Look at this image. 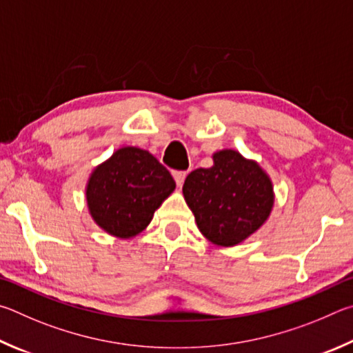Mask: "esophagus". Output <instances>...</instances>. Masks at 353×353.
Masks as SVG:
<instances>
[{"mask_svg": "<svg viewBox=\"0 0 353 353\" xmlns=\"http://www.w3.org/2000/svg\"><path fill=\"white\" fill-rule=\"evenodd\" d=\"M186 175H188L186 172H173V178H175V181H176V184H178V188H181V186H183L184 180H186Z\"/></svg>", "mask_w": 353, "mask_h": 353, "instance_id": "esophagus-1", "label": "esophagus"}]
</instances>
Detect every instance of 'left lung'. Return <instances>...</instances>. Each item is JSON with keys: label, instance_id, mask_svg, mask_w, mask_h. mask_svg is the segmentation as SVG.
Listing matches in <instances>:
<instances>
[{"label": "left lung", "instance_id": "1", "mask_svg": "<svg viewBox=\"0 0 353 353\" xmlns=\"http://www.w3.org/2000/svg\"><path fill=\"white\" fill-rule=\"evenodd\" d=\"M209 169L190 172L183 195L196 226L215 246H236L270 219L273 181L261 164L232 148L212 154Z\"/></svg>", "mask_w": 353, "mask_h": 353}]
</instances>
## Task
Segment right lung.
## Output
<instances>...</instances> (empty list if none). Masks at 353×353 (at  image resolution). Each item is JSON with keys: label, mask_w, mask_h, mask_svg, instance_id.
I'll return each instance as SVG.
<instances>
[{"label": "right lung", "mask_w": 353, "mask_h": 353, "mask_svg": "<svg viewBox=\"0 0 353 353\" xmlns=\"http://www.w3.org/2000/svg\"><path fill=\"white\" fill-rule=\"evenodd\" d=\"M175 188L170 172L152 153L125 145L92 169L85 199L101 230L117 239H133L150 225Z\"/></svg>", "instance_id": "add662e5"}]
</instances>
